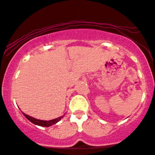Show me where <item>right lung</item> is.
I'll list each match as a JSON object with an SVG mask.
<instances>
[{"instance_id":"obj_1","label":"right lung","mask_w":155,"mask_h":155,"mask_svg":"<svg viewBox=\"0 0 155 155\" xmlns=\"http://www.w3.org/2000/svg\"><path fill=\"white\" fill-rule=\"evenodd\" d=\"M23 114L25 115V118L28 119V120H29L31 123L35 124L38 125V126H41V127H50V126H51L53 124H55L56 123H57V122H58L59 120L63 117V116H61V117H59V118L53 119V120H39V119H36L35 118H32V117L28 116V115H26V114L23 113Z\"/></svg>"}]
</instances>
